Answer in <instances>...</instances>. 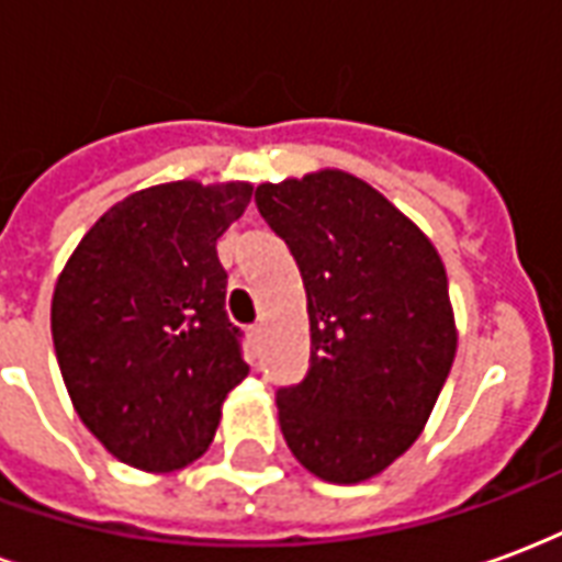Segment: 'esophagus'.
Returning a JSON list of instances; mask_svg holds the SVG:
<instances>
[{"label":"esophagus","instance_id":"obj_1","mask_svg":"<svg viewBox=\"0 0 562 562\" xmlns=\"http://www.w3.org/2000/svg\"><path fill=\"white\" fill-rule=\"evenodd\" d=\"M261 337H265V325H252V328L246 330V340L252 342V346H258V342H261Z\"/></svg>","mask_w":562,"mask_h":562}]
</instances>
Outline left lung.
I'll return each instance as SVG.
<instances>
[{
    "label": "left lung",
    "mask_w": 562,
    "mask_h": 562,
    "mask_svg": "<svg viewBox=\"0 0 562 562\" xmlns=\"http://www.w3.org/2000/svg\"><path fill=\"white\" fill-rule=\"evenodd\" d=\"M292 249L310 313V370L277 394L297 463L330 484L385 472L422 436L458 352L446 265L379 189L340 168L256 189Z\"/></svg>",
    "instance_id": "obj_1"
}]
</instances>
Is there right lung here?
I'll return each instance as SVG.
<instances>
[{"label":"right lung","instance_id":"1","mask_svg":"<svg viewBox=\"0 0 562 562\" xmlns=\"http://www.w3.org/2000/svg\"><path fill=\"white\" fill-rule=\"evenodd\" d=\"M249 198L246 180L147 186L104 210L56 277L50 334L71 406L135 470L195 463L249 373L216 256Z\"/></svg>","mask_w":562,"mask_h":562}]
</instances>
